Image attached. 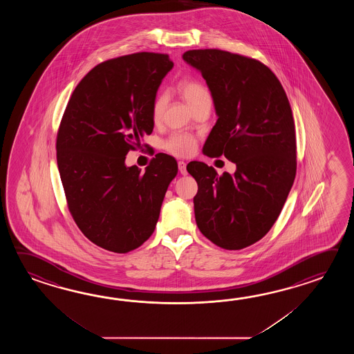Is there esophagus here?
<instances>
[{"mask_svg": "<svg viewBox=\"0 0 354 354\" xmlns=\"http://www.w3.org/2000/svg\"><path fill=\"white\" fill-rule=\"evenodd\" d=\"M178 171H180V174H187V169H186V163L183 162V160H180L178 162Z\"/></svg>", "mask_w": 354, "mask_h": 354, "instance_id": "esophagus-1", "label": "esophagus"}]
</instances>
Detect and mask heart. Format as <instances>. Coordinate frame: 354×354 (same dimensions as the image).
Masks as SVG:
<instances>
[{
	"label": "heart",
	"instance_id": "heart-1",
	"mask_svg": "<svg viewBox=\"0 0 354 354\" xmlns=\"http://www.w3.org/2000/svg\"><path fill=\"white\" fill-rule=\"evenodd\" d=\"M178 90L192 109L203 104V101L211 100L210 92L207 88L203 86V83L192 78L182 80L178 84ZM165 107H166V96L159 95L151 105V118L154 122H158L162 119ZM163 145H165V149L174 156L188 157L196 151L197 140L195 136H189L186 133H174L167 139Z\"/></svg>",
	"mask_w": 354,
	"mask_h": 354
}]
</instances>
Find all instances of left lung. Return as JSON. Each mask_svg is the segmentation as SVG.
Instances as JSON below:
<instances>
[{
    "label": "left lung",
    "mask_w": 354,
    "mask_h": 354,
    "mask_svg": "<svg viewBox=\"0 0 354 354\" xmlns=\"http://www.w3.org/2000/svg\"><path fill=\"white\" fill-rule=\"evenodd\" d=\"M182 58L198 69L218 119L203 153L236 165L221 176L203 162L188 163L197 182L196 224L215 245L239 250L261 241L279 218L296 176L292 110L279 78L259 60L220 49Z\"/></svg>",
    "instance_id": "1"
}]
</instances>
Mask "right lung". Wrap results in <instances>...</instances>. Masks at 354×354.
Returning <instances> with one entry per match:
<instances>
[{
  "instance_id": "obj_1",
  "label": "right lung",
  "mask_w": 354,
  "mask_h": 354,
  "mask_svg": "<svg viewBox=\"0 0 354 354\" xmlns=\"http://www.w3.org/2000/svg\"><path fill=\"white\" fill-rule=\"evenodd\" d=\"M168 54H129L92 68L68 101L57 134V163L68 210L101 248L128 253L151 236L177 162L156 154L142 172L129 151L154 127L151 105L172 69Z\"/></svg>"
}]
</instances>
